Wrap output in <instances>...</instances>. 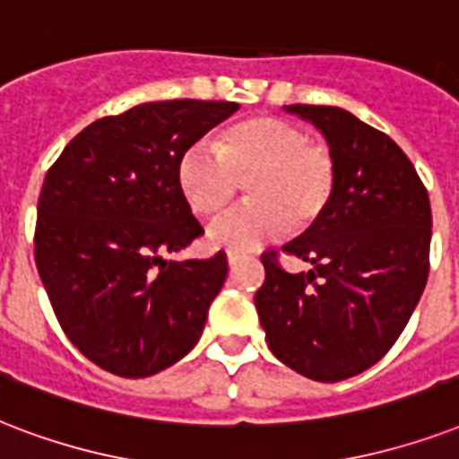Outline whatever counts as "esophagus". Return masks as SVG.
Wrapping results in <instances>:
<instances>
[{"label":"esophagus","mask_w":459,"mask_h":459,"mask_svg":"<svg viewBox=\"0 0 459 459\" xmlns=\"http://www.w3.org/2000/svg\"><path fill=\"white\" fill-rule=\"evenodd\" d=\"M239 258H241V255L237 254V251H227V263H230V268H232L234 263L239 261Z\"/></svg>","instance_id":"obj_1"}]
</instances>
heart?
Here are the masks:
<instances>
[{"mask_svg":"<svg viewBox=\"0 0 459 459\" xmlns=\"http://www.w3.org/2000/svg\"><path fill=\"white\" fill-rule=\"evenodd\" d=\"M239 181L251 201L208 227L215 247L247 251L307 230L321 218L337 186V165L325 145L280 117L258 115L218 134L215 145L196 141L177 162V186L198 218L218 215L237 196Z\"/></svg>","mask_w":459,"mask_h":459,"instance_id":"b5f03b06","label":"heart"}]
</instances>
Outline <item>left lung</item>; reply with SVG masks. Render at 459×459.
Listing matches in <instances>:
<instances>
[{"label": "left lung", "instance_id": "1", "mask_svg": "<svg viewBox=\"0 0 459 459\" xmlns=\"http://www.w3.org/2000/svg\"><path fill=\"white\" fill-rule=\"evenodd\" d=\"M328 138L337 186L321 218L282 247L308 261L287 273L261 255L255 308L265 342L297 374L335 383L381 361L403 335L429 278L431 204L400 145L340 108L290 105Z\"/></svg>", "mask_w": 459, "mask_h": 459}]
</instances>
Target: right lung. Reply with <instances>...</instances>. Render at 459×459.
I'll return each mask as SVG.
<instances>
[{"label": "right lung", "instance_id": "1", "mask_svg": "<svg viewBox=\"0 0 459 459\" xmlns=\"http://www.w3.org/2000/svg\"><path fill=\"white\" fill-rule=\"evenodd\" d=\"M237 109L167 100L102 117L45 174L35 265L66 337L109 374H158L204 333L227 255L165 261L204 234L177 186V162Z\"/></svg>", "mask_w": 459, "mask_h": 459}]
</instances>
